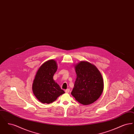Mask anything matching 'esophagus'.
<instances>
[{
    "instance_id": "obj_1",
    "label": "esophagus",
    "mask_w": 134,
    "mask_h": 134,
    "mask_svg": "<svg viewBox=\"0 0 134 134\" xmlns=\"http://www.w3.org/2000/svg\"><path fill=\"white\" fill-rule=\"evenodd\" d=\"M65 92H66V93H68V92H69V91H70V89H66V90H65Z\"/></svg>"
}]
</instances>
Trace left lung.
<instances>
[{"mask_svg":"<svg viewBox=\"0 0 134 134\" xmlns=\"http://www.w3.org/2000/svg\"><path fill=\"white\" fill-rule=\"evenodd\" d=\"M77 78L71 94L83 105L96 102L102 94L104 87L102 75L96 66L81 61L75 66Z\"/></svg>","mask_w":134,"mask_h":134,"instance_id":"left-lung-1","label":"left lung"}]
</instances>
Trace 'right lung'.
Instances as JSON below:
<instances>
[{
  "label": "right lung",
  "instance_id": "right-lung-1",
  "mask_svg": "<svg viewBox=\"0 0 134 134\" xmlns=\"http://www.w3.org/2000/svg\"><path fill=\"white\" fill-rule=\"evenodd\" d=\"M57 70V63L52 59L42 64L36 73L32 89L36 98L43 103L54 102L58 97L65 93L53 79Z\"/></svg>",
  "mask_w": 134,
  "mask_h": 134
}]
</instances>
